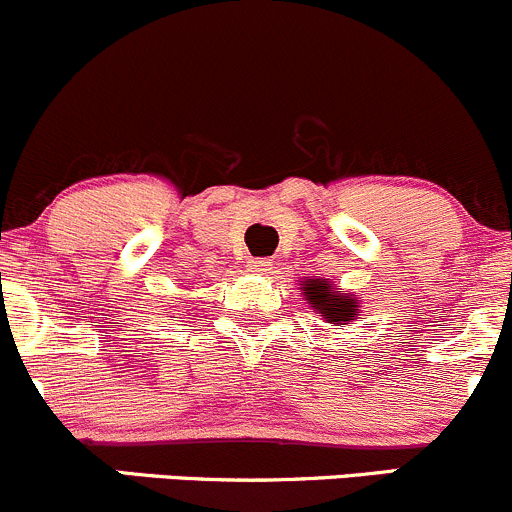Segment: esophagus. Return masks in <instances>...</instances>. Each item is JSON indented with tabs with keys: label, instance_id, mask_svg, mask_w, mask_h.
<instances>
[{
	"label": "esophagus",
	"instance_id": "1",
	"mask_svg": "<svg viewBox=\"0 0 512 512\" xmlns=\"http://www.w3.org/2000/svg\"><path fill=\"white\" fill-rule=\"evenodd\" d=\"M270 262L267 260H262V257H255V260H250L247 262V270L252 272V275H267V272H270Z\"/></svg>",
	"mask_w": 512,
	"mask_h": 512
}]
</instances>
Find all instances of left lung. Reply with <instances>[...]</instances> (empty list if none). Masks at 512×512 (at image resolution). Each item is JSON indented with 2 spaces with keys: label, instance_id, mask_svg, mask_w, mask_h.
Instances as JSON below:
<instances>
[{
  "label": "left lung",
  "instance_id": "left-lung-1",
  "mask_svg": "<svg viewBox=\"0 0 512 512\" xmlns=\"http://www.w3.org/2000/svg\"><path fill=\"white\" fill-rule=\"evenodd\" d=\"M304 299L312 304L314 312L324 317V322L342 327L352 319L359 317V297L356 294H344L334 289L327 280H304L302 282Z\"/></svg>",
  "mask_w": 512,
  "mask_h": 512
}]
</instances>
